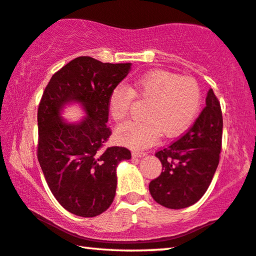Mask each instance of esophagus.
Masks as SVG:
<instances>
[{
  "label": "esophagus",
  "instance_id": "obj_1",
  "mask_svg": "<svg viewBox=\"0 0 256 256\" xmlns=\"http://www.w3.org/2000/svg\"><path fill=\"white\" fill-rule=\"evenodd\" d=\"M132 156H137V158H142V156H146V153H145V152H140V151H134L132 152Z\"/></svg>",
  "mask_w": 256,
  "mask_h": 256
}]
</instances>
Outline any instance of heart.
<instances>
[{
	"mask_svg": "<svg viewBox=\"0 0 256 256\" xmlns=\"http://www.w3.org/2000/svg\"><path fill=\"white\" fill-rule=\"evenodd\" d=\"M134 97L148 100L143 112L145 120L121 124L116 137L136 150L156 144L164 134L168 138L182 135L194 122L202 103V92L194 78L158 70L132 81L128 87L113 89L108 100L110 116L116 121L124 120Z\"/></svg>",
	"mask_w": 256,
	"mask_h": 256,
	"instance_id": "heart-1",
	"label": "heart"
}]
</instances>
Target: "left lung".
I'll return each instance as SVG.
<instances>
[{
    "mask_svg": "<svg viewBox=\"0 0 256 256\" xmlns=\"http://www.w3.org/2000/svg\"><path fill=\"white\" fill-rule=\"evenodd\" d=\"M223 118L213 89L206 106L188 130L169 146L156 152L162 170L148 184L152 198L161 206L180 210L205 194L218 166Z\"/></svg>",
    "mask_w": 256,
    "mask_h": 256,
    "instance_id": "1",
    "label": "left lung"
}]
</instances>
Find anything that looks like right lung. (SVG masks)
<instances>
[{
	"mask_svg": "<svg viewBox=\"0 0 256 256\" xmlns=\"http://www.w3.org/2000/svg\"><path fill=\"white\" fill-rule=\"evenodd\" d=\"M130 62L111 64L88 56L57 70L38 108V160L57 202L74 215L94 218L111 206L116 190V166L132 158L128 148H105L111 136L108 100L128 76ZM78 101L88 116L80 124L60 118L62 106Z\"/></svg>",
	"mask_w": 256,
	"mask_h": 256,
	"instance_id": "right-lung-1",
	"label": "right lung"
}]
</instances>
